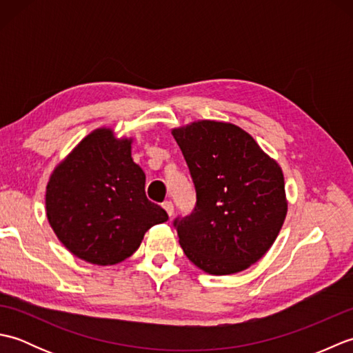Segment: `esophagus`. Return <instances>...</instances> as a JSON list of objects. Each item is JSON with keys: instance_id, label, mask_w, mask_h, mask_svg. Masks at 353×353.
Instances as JSON below:
<instances>
[{"instance_id": "esophagus-1", "label": "esophagus", "mask_w": 353, "mask_h": 353, "mask_svg": "<svg viewBox=\"0 0 353 353\" xmlns=\"http://www.w3.org/2000/svg\"><path fill=\"white\" fill-rule=\"evenodd\" d=\"M162 208L165 209V212L168 214V216H172V215H174V206H172L171 201H163V203H162Z\"/></svg>"}]
</instances>
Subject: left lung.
<instances>
[{"label": "left lung", "instance_id": "left-lung-1", "mask_svg": "<svg viewBox=\"0 0 353 353\" xmlns=\"http://www.w3.org/2000/svg\"><path fill=\"white\" fill-rule=\"evenodd\" d=\"M188 165L197 203L174 220L186 258L215 276L258 262L287 215L282 170L241 127L201 119L172 129Z\"/></svg>", "mask_w": 353, "mask_h": 353}]
</instances>
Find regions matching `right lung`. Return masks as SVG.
Masks as SVG:
<instances>
[{
  "label": "right lung",
  "mask_w": 353,
  "mask_h": 353,
  "mask_svg": "<svg viewBox=\"0 0 353 353\" xmlns=\"http://www.w3.org/2000/svg\"><path fill=\"white\" fill-rule=\"evenodd\" d=\"M50 226L74 256L114 265L138 250L145 232L168 220L145 196V174L132 159V138L101 127L52 171L45 194Z\"/></svg>",
  "instance_id": "right-lung-1"
}]
</instances>
